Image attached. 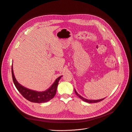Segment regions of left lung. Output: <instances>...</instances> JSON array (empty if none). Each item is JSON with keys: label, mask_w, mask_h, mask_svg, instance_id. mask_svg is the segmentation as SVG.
<instances>
[{"label": "left lung", "mask_w": 132, "mask_h": 132, "mask_svg": "<svg viewBox=\"0 0 132 132\" xmlns=\"http://www.w3.org/2000/svg\"><path fill=\"white\" fill-rule=\"evenodd\" d=\"M74 91H75V94L77 95V96H78L79 98H80L81 99H82L83 101H85V102H88V103H96V102H100V101H102L104 98L103 99H99V100H88V99H86L85 98H84L83 97H82V96L81 95H80V94H79L75 90V89H74Z\"/></svg>", "instance_id": "8db88e82"}]
</instances>
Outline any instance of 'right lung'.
<instances>
[{
    "label": "right lung",
    "mask_w": 132,
    "mask_h": 132,
    "mask_svg": "<svg viewBox=\"0 0 132 132\" xmlns=\"http://www.w3.org/2000/svg\"><path fill=\"white\" fill-rule=\"evenodd\" d=\"M12 74L14 84L17 90L26 100L34 103L46 102L53 98L56 93L58 82L60 80L61 77L62 76H60L58 77L53 84L48 90L42 92H38L26 88L18 83L16 80L14 74L13 65L12 66Z\"/></svg>",
    "instance_id": "right-lung-1"
}]
</instances>
